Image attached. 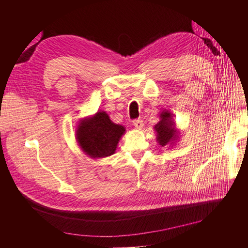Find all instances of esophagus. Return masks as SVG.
Here are the masks:
<instances>
[{"instance_id": "1", "label": "esophagus", "mask_w": 248, "mask_h": 248, "mask_svg": "<svg viewBox=\"0 0 248 248\" xmlns=\"http://www.w3.org/2000/svg\"><path fill=\"white\" fill-rule=\"evenodd\" d=\"M132 125L136 127L137 129H140V128H142V126H144V123H142L140 119H138V120H134V121L132 122Z\"/></svg>"}]
</instances>
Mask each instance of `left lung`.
Returning a JSON list of instances; mask_svg holds the SVG:
<instances>
[{
	"label": "left lung",
	"mask_w": 248,
	"mask_h": 248,
	"mask_svg": "<svg viewBox=\"0 0 248 248\" xmlns=\"http://www.w3.org/2000/svg\"><path fill=\"white\" fill-rule=\"evenodd\" d=\"M172 114L167 109H163L159 115V122L154 126L156 132V140L161 147H172L179 140L180 132L172 119Z\"/></svg>",
	"instance_id": "obj_1"
}]
</instances>
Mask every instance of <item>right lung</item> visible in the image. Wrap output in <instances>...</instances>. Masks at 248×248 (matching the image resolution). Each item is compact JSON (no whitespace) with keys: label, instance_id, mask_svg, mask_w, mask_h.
<instances>
[{"label":"right lung","instance_id":"1","mask_svg":"<svg viewBox=\"0 0 248 248\" xmlns=\"http://www.w3.org/2000/svg\"><path fill=\"white\" fill-rule=\"evenodd\" d=\"M125 127L116 124L106 111L100 110L90 117L80 119L76 139L81 151L92 159L104 158L116 152Z\"/></svg>","mask_w":248,"mask_h":248}]
</instances>
